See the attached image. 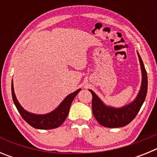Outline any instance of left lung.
<instances>
[{"instance_id": "1", "label": "left lung", "mask_w": 157, "mask_h": 157, "mask_svg": "<svg viewBox=\"0 0 157 157\" xmlns=\"http://www.w3.org/2000/svg\"><path fill=\"white\" fill-rule=\"evenodd\" d=\"M138 56L141 66V83L139 92L134 101L120 108H116L105 105L94 91L89 90L93 96V114L101 125L109 128L124 127L134 120L143 105L147 94L148 78L145 66L138 52Z\"/></svg>"}]
</instances>
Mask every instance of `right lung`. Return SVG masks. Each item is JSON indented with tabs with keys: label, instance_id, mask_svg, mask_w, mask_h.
<instances>
[{
	"label": "right lung",
	"instance_id": "add662e5",
	"mask_svg": "<svg viewBox=\"0 0 157 157\" xmlns=\"http://www.w3.org/2000/svg\"><path fill=\"white\" fill-rule=\"evenodd\" d=\"M80 90H81V89H78L75 92L68 94L63 100L61 103L52 112L46 113V114H34V113L25 110L19 104V101L16 98L15 92H14L13 80L12 82V99H13L14 104L16 105V109L19 111L23 120L28 124H30L34 128L40 129V130H50V129L59 127L61 125L68 115L71 105L75 97Z\"/></svg>",
	"mask_w": 157,
	"mask_h": 157
}]
</instances>
